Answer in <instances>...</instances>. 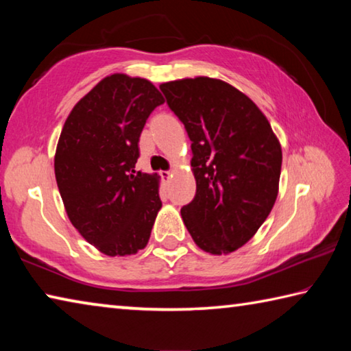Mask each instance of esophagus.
<instances>
[{"mask_svg": "<svg viewBox=\"0 0 351 351\" xmlns=\"http://www.w3.org/2000/svg\"><path fill=\"white\" fill-rule=\"evenodd\" d=\"M161 176L165 178V180H169V178L171 176V170H165V171H161Z\"/></svg>", "mask_w": 351, "mask_h": 351, "instance_id": "esophagus-1", "label": "esophagus"}]
</instances>
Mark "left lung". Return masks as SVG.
<instances>
[{"mask_svg":"<svg viewBox=\"0 0 351 351\" xmlns=\"http://www.w3.org/2000/svg\"><path fill=\"white\" fill-rule=\"evenodd\" d=\"M159 88L192 142L197 193L182 206V221L203 251L232 252L276 203L280 144L257 105L229 83L197 77Z\"/></svg>","mask_w":351,"mask_h":351,"instance_id":"1","label":"left lung"}]
</instances>
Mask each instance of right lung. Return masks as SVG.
<instances>
[{
	"mask_svg": "<svg viewBox=\"0 0 351 351\" xmlns=\"http://www.w3.org/2000/svg\"><path fill=\"white\" fill-rule=\"evenodd\" d=\"M164 97L139 77L112 74L68 116L56 153V180L68 217L106 255L144 249L161 209L158 178L136 171L139 136Z\"/></svg>",
	"mask_w": 351,
	"mask_h": 351,
	"instance_id": "1",
	"label": "right lung"
}]
</instances>
